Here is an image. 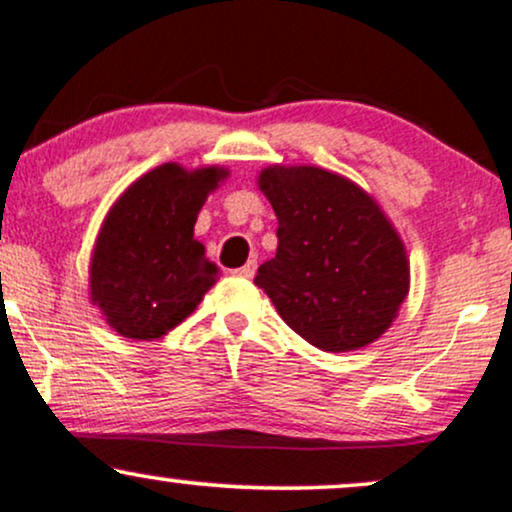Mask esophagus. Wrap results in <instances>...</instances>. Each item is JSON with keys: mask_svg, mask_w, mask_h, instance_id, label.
Instances as JSON below:
<instances>
[{"mask_svg": "<svg viewBox=\"0 0 512 512\" xmlns=\"http://www.w3.org/2000/svg\"><path fill=\"white\" fill-rule=\"evenodd\" d=\"M255 272H257V260H250L248 264H243V267L236 269V274L243 276V279H252V276H255Z\"/></svg>", "mask_w": 512, "mask_h": 512, "instance_id": "34e87169", "label": "esophagus"}]
</instances>
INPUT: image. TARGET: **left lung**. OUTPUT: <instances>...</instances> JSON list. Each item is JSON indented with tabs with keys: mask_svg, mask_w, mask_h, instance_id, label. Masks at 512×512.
<instances>
[{
	"mask_svg": "<svg viewBox=\"0 0 512 512\" xmlns=\"http://www.w3.org/2000/svg\"><path fill=\"white\" fill-rule=\"evenodd\" d=\"M257 185L279 219V245L255 284L281 320L330 354L383 337L407 301L409 257L373 195L320 166H267Z\"/></svg>",
	"mask_w": 512,
	"mask_h": 512,
	"instance_id": "left-lung-1",
	"label": "left lung"
}]
</instances>
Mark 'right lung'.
Instances as JSON below:
<instances>
[{
    "instance_id": "1",
    "label": "right lung",
    "mask_w": 512,
    "mask_h": 512,
    "mask_svg": "<svg viewBox=\"0 0 512 512\" xmlns=\"http://www.w3.org/2000/svg\"><path fill=\"white\" fill-rule=\"evenodd\" d=\"M228 168L163 163L115 199L88 264V296L117 334L151 342L195 313L219 269L195 238L199 209Z\"/></svg>"
}]
</instances>
